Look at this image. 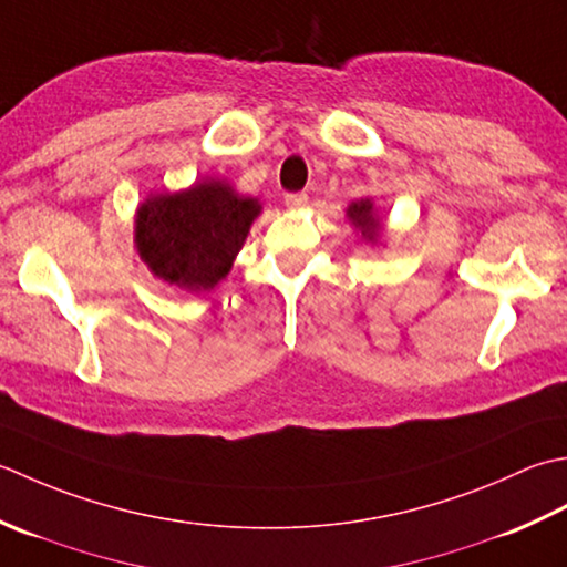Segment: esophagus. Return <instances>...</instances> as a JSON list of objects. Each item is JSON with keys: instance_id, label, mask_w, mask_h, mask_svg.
I'll return each instance as SVG.
<instances>
[{"instance_id": "esophagus-1", "label": "esophagus", "mask_w": 567, "mask_h": 567, "mask_svg": "<svg viewBox=\"0 0 567 567\" xmlns=\"http://www.w3.org/2000/svg\"><path fill=\"white\" fill-rule=\"evenodd\" d=\"M286 207H291V210H298V207H303L308 203V195L306 193H286Z\"/></svg>"}]
</instances>
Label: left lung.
Returning a JSON list of instances; mask_svg holds the SVG:
<instances>
[{
	"label": "left lung",
	"mask_w": 567,
	"mask_h": 567,
	"mask_svg": "<svg viewBox=\"0 0 567 567\" xmlns=\"http://www.w3.org/2000/svg\"><path fill=\"white\" fill-rule=\"evenodd\" d=\"M348 217L354 227H360L364 239L374 241L379 237V219L374 217L372 200H357L348 207Z\"/></svg>",
	"instance_id": "obj_1"
}]
</instances>
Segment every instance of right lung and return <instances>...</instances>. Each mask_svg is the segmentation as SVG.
<instances>
[{"instance_id":"obj_1","label":"right lung","mask_w":567,"mask_h":567,"mask_svg":"<svg viewBox=\"0 0 567 567\" xmlns=\"http://www.w3.org/2000/svg\"><path fill=\"white\" fill-rule=\"evenodd\" d=\"M257 215V200L239 198L219 181L154 195L138 207L136 249L158 279L186 291H210L233 267Z\"/></svg>"}]
</instances>
